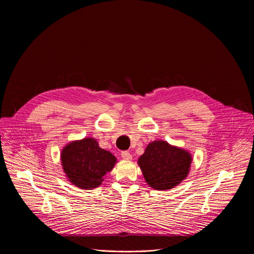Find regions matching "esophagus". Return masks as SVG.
I'll return each mask as SVG.
<instances>
[{"instance_id":"34e87169","label":"esophagus","mask_w":254,"mask_h":254,"mask_svg":"<svg viewBox=\"0 0 254 254\" xmlns=\"http://www.w3.org/2000/svg\"><path fill=\"white\" fill-rule=\"evenodd\" d=\"M122 157H123V159H125V161H130V159L132 158L131 154L127 151H123L122 152Z\"/></svg>"}]
</instances>
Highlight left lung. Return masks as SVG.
Wrapping results in <instances>:
<instances>
[{"label":"left lung","mask_w":254,"mask_h":254,"mask_svg":"<svg viewBox=\"0 0 254 254\" xmlns=\"http://www.w3.org/2000/svg\"><path fill=\"white\" fill-rule=\"evenodd\" d=\"M192 156L186 149L164 140L150 142L138 165L147 184L156 190H169L189 176Z\"/></svg>","instance_id":"left-lung-1"}]
</instances>
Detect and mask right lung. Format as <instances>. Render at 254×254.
Here are the masks:
<instances>
[{"label": "right lung", "instance_id": "obj_1", "mask_svg": "<svg viewBox=\"0 0 254 254\" xmlns=\"http://www.w3.org/2000/svg\"><path fill=\"white\" fill-rule=\"evenodd\" d=\"M61 163L68 179L76 188L91 190L104 181L117 163L108 150L102 149L95 138L69 142L61 151Z\"/></svg>", "mask_w": 254, "mask_h": 254}]
</instances>
